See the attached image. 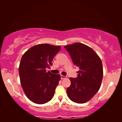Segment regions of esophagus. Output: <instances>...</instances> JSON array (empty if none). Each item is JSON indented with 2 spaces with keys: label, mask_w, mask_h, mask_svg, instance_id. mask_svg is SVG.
Wrapping results in <instances>:
<instances>
[{
  "label": "esophagus",
  "mask_w": 122,
  "mask_h": 122,
  "mask_svg": "<svg viewBox=\"0 0 122 122\" xmlns=\"http://www.w3.org/2000/svg\"><path fill=\"white\" fill-rule=\"evenodd\" d=\"M67 78V76H63V75H61V78L62 80V79H64V78Z\"/></svg>",
  "instance_id": "obj_1"
}]
</instances>
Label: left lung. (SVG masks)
I'll use <instances>...</instances> for the list:
<instances>
[{
  "label": "left lung",
  "mask_w": 122,
  "mask_h": 122,
  "mask_svg": "<svg viewBox=\"0 0 122 122\" xmlns=\"http://www.w3.org/2000/svg\"><path fill=\"white\" fill-rule=\"evenodd\" d=\"M73 62L80 70L77 77L70 78L71 85L67 89L69 98L77 103L90 100L100 89L103 71L101 60L95 51L79 42L65 46Z\"/></svg>",
  "instance_id": "8db88e82"
}]
</instances>
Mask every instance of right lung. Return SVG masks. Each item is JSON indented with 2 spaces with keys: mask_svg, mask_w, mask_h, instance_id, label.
Masks as SVG:
<instances>
[{
  "mask_svg": "<svg viewBox=\"0 0 122 122\" xmlns=\"http://www.w3.org/2000/svg\"><path fill=\"white\" fill-rule=\"evenodd\" d=\"M60 49L59 46L39 44L22 55L19 68L20 83L27 98L36 104H45L53 97L61 76L46 69L52 66V60Z\"/></svg>",
  "mask_w": 122,
  "mask_h": 122,
  "instance_id": "1",
  "label": "right lung"
}]
</instances>
